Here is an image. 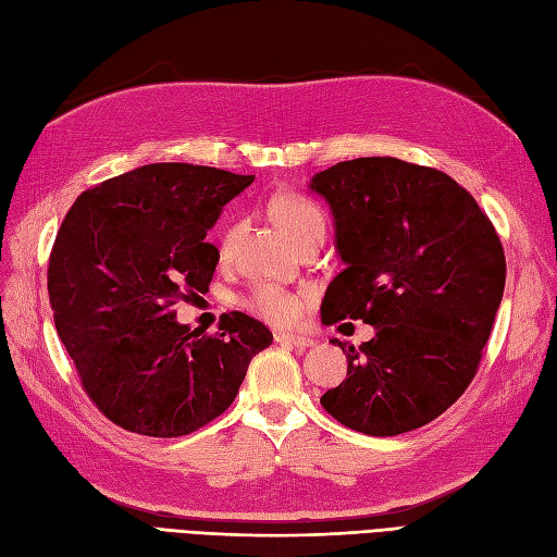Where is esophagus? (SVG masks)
<instances>
[{
    "label": "esophagus",
    "instance_id": "34e87169",
    "mask_svg": "<svg viewBox=\"0 0 557 557\" xmlns=\"http://www.w3.org/2000/svg\"><path fill=\"white\" fill-rule=\"evenodd\" d=\"M276 342L285 344V346H295V348H309L313 346V339L307 334H299V332H276Z\"/></svg>",
    "mask_w": 557,
    "mask_h": 557
}]
</instances>
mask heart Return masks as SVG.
Returning <instances> with one entry per match:
<instances>
[{
	"instance_id": "obj_1",
	"label": "heart",
	"mask_w": 557,
	"mask_h": 557,
	"mask_svg": "<svg viewBox=\"0 0 557 557\" xmlns=\"http://www.w3.org/2000/svg\"><path fill=\"white\" fill-rule=\"evenodd\" d=\"M269 213H272L274 223L290 234V237L299 244L307 239L313 232H325V213L318 207V201L311 197L285 190L269 199ZM242 225L232 221L225 225V230L218 237V256L230 258L234 244H237ZM246 307L267 320H274V323H293L299 318L301 309H305V295L285 290L276 283L260 281L250 288L246 297Z\"/></svg>"
}]
</instances>
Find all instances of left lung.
<instances>
[{"mask_svg": "<svg viewBox=\"0 0 557 557\" xmlns=\"http://www.w3.org/2000/svg\"><path fill=\"white\" fill-rule=\"evenodd\" d=\"M330 201L346 262L320 320L376 327L346 352V379L320 397L342 425L395 436L442 416L474 381L507 260L476 199L448 174L397 158L336 162L311 178Z\"/></svg>", "mask_w": 557, "mask_h": 557, "instance_id": "left-lung-1", "label": "left lung"}]
</instances>
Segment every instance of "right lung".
Listing matches in <instances>:
<instances>
[{"mask_svg":"<svg viewBox=\"0 0 557 557\" xmlns=\"http://www.w3.org/2000/svg\"><path fill=\"white\" fill-rule=\"evenodd\" d=\"M256 176L156 162L78 195L48 260V297L83 391L111 423L190 434L221 416L272 344L260 320L221 315L215 334L176 323V301L209 293L207 232Z\"/></svg>","mask_w":557,"mask_h":557,"instance_id":"add662e5","label":"right lung"}]
</instances>
